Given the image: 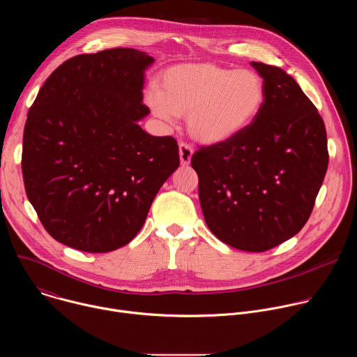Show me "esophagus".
<instances>
[{
	"label": "esophagus",
	"mask_w": 357,
	"mask_h": 357,
	"mask_svg": "<svg viewBox=\"0 0 357 357\" xmlns=\"http://www.w3.org/2000/svg\"><path fill=\"white\" fill-rule=\"evenodd\" d=\"M192 155H193V149H192L188 144L181 142V144H179V158H181V164H182L183 167H186V165L190 164Z\"/></svg>",
	"instance_id": "1"
}]
</instances>
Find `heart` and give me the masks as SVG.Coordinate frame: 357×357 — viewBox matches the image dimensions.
Returning <instances> with one entry per match:
<instances>
[{"label": "heart", "mask_w": 357, "mask_h": 357, "mask_svg": "<svg viewBox=\"0 0 357 357\" xmlns=\"http://www.w3.org/2000/svg\"><path fill=\"white\" fill-rule=\"evenodd\" d=\"M146 100L165 121L188 117L195 141L218 145L236 138L257 119L266 84L251 69L185 63L167 69L157 80V93H149Z\"/></svg>", "instance_id": "obj_1"}]
</instances>
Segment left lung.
<instances>
[{
  "instance_id": "1",
  "label": "left lung",
  "mask_w": 357,
  "mask_h": 357,
  "mask_svg": "<svg viewBox=\"0 0 357 357\" xmlns=\"http://www.w3.org/2000/svg\"><path fill=\"white\" fill-rule=\"evenodd\" d=\"M266 84L264 106L236 138L200 146L190 164L211 231L243 251H267L308 222L328 169L322 117L292 76L251 62Z\"/></svg>"
}]
</instances>
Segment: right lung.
<instances>
[{"instance_id": "1", "label": "right lung", "mask_w": 357, "mask_h": 357, "mask_svg": "<svg viewBox=\"0 0 357 357\" xmlns=\"http://www.w3.org/2000/svg\"><path fill=\"white\" fill-rule=\"evenodd\" d=\"M154 58L131 47L63 62L40 87L24 130L26 196L56 241L87 252L128 244L179 167L175 138L138 121Z\"/></svg>"}]
</instances>
